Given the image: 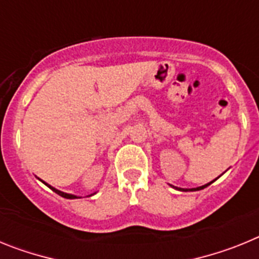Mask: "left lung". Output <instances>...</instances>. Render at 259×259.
I'll return each mask as SVG.
<instances>
[{"instance_id":"left-lung-1","label":"left lung","mask_w":259,"mask_h":259,"mask_svg":"<svg viewBox=\"0 0 259 259\" xmlns=\"http://www.w3.org/2000/svg\"><path fill=\"white\" fill-rule=\"evenodd\" d=\"M212 182H214V180H212ZM212 182H211V183H212ZM211 183H207V184L202 185V187H198V188H192V189H182V188H176V187H174V188H176V189H180V191H184V192H187V191H200V189L206 188L207 185H210V184H211Z\"/></svg>"}]
</instances>
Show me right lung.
I'll return each instance as SVG.
<instances>
[{
	"label": "right lung",
	"instance_id": "add662e5",
	"mask_svg": "<svg viewBox=\"0 0 259 259\" xmlns=\"http://www.w3.org/2000/svg\"><path fill=\"white\" fill-rule=\"evenodd\" d=\"M44 183V182H42ZM44 184H47V183H44ZM48 185V184H47ZM50 189H52L53 192H56L57 194H59V196H62V197H65V198H68V200H74V198H80V197H76V196H74V194H68V193H63V192L58 191V189L56 188H53V187H50V185H48Z\"/></svg>",
	"mask_w": 259,
	"mask_h": 259
}]
</instances>
